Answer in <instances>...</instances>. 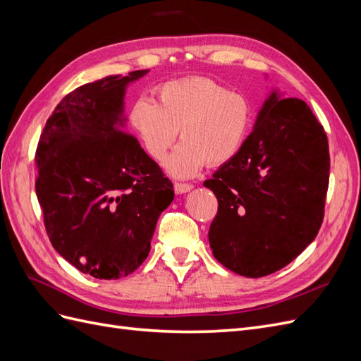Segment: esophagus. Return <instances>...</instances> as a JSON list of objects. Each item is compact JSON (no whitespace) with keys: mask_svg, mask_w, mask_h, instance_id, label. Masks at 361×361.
Here are the masks:
<instances>
[{"mask_svg":"<svg viewBox=\"0 0 361 361\" xmlns=\"http://www.w3.org/2000/svg\"><path fill=\"white\" fill-rule=\"evenodd\" d=\"M194 188L192 183H183V182H176L174 183V191H176V194H185Z\"/></svg>","mask_w":361,"mask_h":361,"instance_id":"esophagus-1","label":"esophagus"}]
</instances>
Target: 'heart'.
<instances>
[{
  "label": "heart",
  "instance_id": "obj_1",
  "mask_svg": "<svg viewBox=\"0 0 361 361\" xmlns=\"http://www.w3.org/2000/svg\"><path fill=\"white\" fill-rule=\"evenodd\" d=\"M129 125L147 154L161 161L179 137L180 143L166 159L176 178H191L203 164L216 166L241 149L253 122L245 96L228 92L209 78H185L162 84L158 102L141 96L129 108Z\"/></svg>",
  "mask_w": 361,
  "mask_h": 361
}]
</instances>
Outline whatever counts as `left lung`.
Here are the masks:
<instances>
[{
  "label": "left lung",
  "mask_w": 361,
  "mask_h": 361,
  "mask_svg": "<svg viewBox=\"0 0 361 361\" xmlns=\"http://www.w3.org/2000/svg\"><path fill=\"white\" fill-rule=\"evenodd\" d=\"M329 178L322 125L304 101L274 90L241 149L203 182L218 200L215 259L251 279L290 264L319 232Z\"/></svg>",
  "instance_id": "left-lung-1"
}]
</instances>
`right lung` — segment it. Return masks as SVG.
<instances>
[{
  "instance_id": "obj_1",
  "label": "right lung",
  "mask_w": 361,
  "mask_h": 361,
  "mask_svg": "<svg viewBox=\"0 0 361 361\" xmlns=\"http://www.w3.org/2000/svg\"><path fill=\"white\" fill-rule=\"evenodd\" d=\"M149 72L111 75L66 94L36 150V194L57 253L94 279L134 272L150 251L173 183L125 130L126 85Z\"/></svg>"
}]
</instances>
